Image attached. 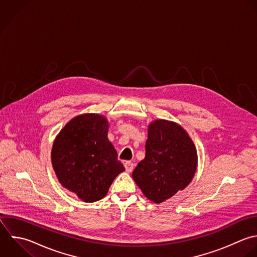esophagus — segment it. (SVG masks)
Returning a JSON list of instances; mask_svg holds the SVG:
<instances>
[{"mask_svg": "<svg viewBox=\"0 0 257 257\" xmlns=\"http://www.w3.org/2000/svg\"><path fill=\"white\" fill-rule=\"evenodd\" d=\"M124 166H125V169H126L127 172H131L133 170V168H134V164L131 161H126L124 163Z\"/></svg>", "mask_w": 257, "mask_h": 257, "instance_id": "1", "label": "esophagus"}]
</instances>
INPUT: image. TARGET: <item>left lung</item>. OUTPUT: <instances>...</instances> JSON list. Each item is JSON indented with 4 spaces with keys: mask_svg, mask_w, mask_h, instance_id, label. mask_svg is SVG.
I'll list each match as a JSON object with an SVG mask.
<instances>
[{
    "mask_svg": "<svg viewBox=\"0 0 257 257\" xmlns=\"http://www.w3.org/2000/svg\"><path fill=\"white\" fill-rule=\"evenodd\" d=\"M145 150V158L132 177L149 200L161 203L191 182L197 168V153L180 125L163 119L151 122Z\"/></svg>",
    "mask_w": 257,
    "mask_h": 257,
    "instance_id": "obj_1",
    "label": "left lung"
}]
</instances>
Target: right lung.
<instances>
[{
	"instance_id": "1",
	"label": "right lung",
	"mask_w": 257,
	"mask_h": 257,
	"mask_svg": "<svg viewBox=\"0 0 257 257\" xmlns=\"http://www.w3.org/2000/svg\"><path fill=\"white\" fill-rule=\"evenodd\" d=\"M104 116L82 114L67 123L55 139L52 164L60 183L85 202L102 199L125 170L108 140Z\"/></svg>"
}]
</instances>
